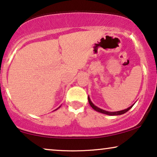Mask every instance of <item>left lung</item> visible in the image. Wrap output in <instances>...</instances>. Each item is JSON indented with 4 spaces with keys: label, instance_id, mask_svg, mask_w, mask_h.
Listing matches in <instances>:
<instances>
[{
    "label": "left lung",
    "instance_id": "obj_1",
    "mask_svg": "<svg viewBox=\"0 0 157 157\" xmlns=\"http://www.w3.org/2000/svg\"><path fill=\"white\" fill-rule=\"evenodd\" d=\"M88 100H89V103L90 104V106H91L92 108H93L94 110L98 111V112H100V113H104V114H106V115H109V116H118V115H121V114H124V113H125L126 112H127V111L129 110V109H132V107L134 106V104L132 105V106L128 107V108L126 109H124V110H121V111H105L104 109H101L100 108H98L96 106H95L92 101L90 99L89 96H88Z\"/></svg>",
    "mask_w": 157,
    "mask_h": 157
}]
</instances>
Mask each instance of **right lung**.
<instances>
[{"instance_id": "right-lung-1", "label": "right lung", "mask_w": 157, "mask_h": 157, "mask_svg": "<svg viewBox=\"0 0 157 157\" xmlns=\"http://www.w3.org/2000/svg\"><path fill=\"white\" fill-rule=\"evenodd\" d=\"M60 106L59 107V108H60ZM59 108H58V109H59ZM56 109V110H57V109Z\"/></svg>"}]
</instances>
